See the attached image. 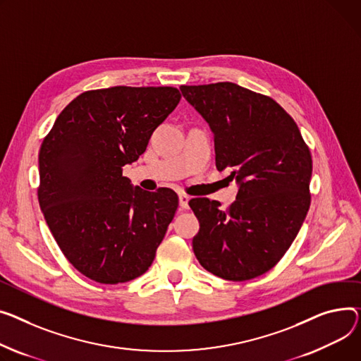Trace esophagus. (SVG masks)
<instances>
[{"mask_svg": "<svg viewBox=\"0 0 361 361\" xmlns=\"http://www.w3.org/2000/svg\"><path fill=\"white\" fill-rule=\"evenodd\" d=\"M178 200H180V207H181V209H188V202H190V197H188L187 195H180Z\"/></svg>", "mask_w": 361, "mask_h": 361, "instance_id": "obj_1", "label": "esophagus"}]
</instances>
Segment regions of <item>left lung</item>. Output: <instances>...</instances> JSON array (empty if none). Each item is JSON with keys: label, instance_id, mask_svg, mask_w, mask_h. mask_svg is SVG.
Here are the masks:
<instances>
[{"label": "left lung", "instance_id": "left-lung-1", "mask_svg": "<svg viewBox=\"0 0 361 361\" xmlns=\"http://www.w3.org/2000/svg\"><path fill=\"white\" fill-rule=\"evenodd\" d=\"M214 136L216 168H231L236 200L188 202L200 222L193 251L202 267L244 281L271 270L310 206L312 157L295 120L273 99L233 82L181 85Z\"/></svg>", "mask_w": 361, "mask_h": 361}]
</instances>
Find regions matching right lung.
<instances>
[{"label": "right lung", "instance_id": "obj_1", "mask_svg": "<svg viewBox=\"0 0 361 361\" xmlns=\"http://www.w3.org/2000/svg\"><path fill=\"white\" fill-rule=\"evenodd\" d=\"M180 99L173 87L85 91L43 139L39 204L61 251L85 277L117 284L151 267L178 196L133 187L123 166L147 151Z\"/></svg>", "mask_w": 361, "mask_h": 361}]
</instances>
